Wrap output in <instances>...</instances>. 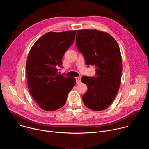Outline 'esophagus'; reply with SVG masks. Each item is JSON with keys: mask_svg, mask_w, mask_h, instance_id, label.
I'll use <instances>...</instances> for the list:
<instances>
[{"mask_svg": "<svg viewBox=\"0 0 149 149\" xmlns=\"http://www.w3.org/2000/svg\"><path fill=\"white\" fill-rule=\"evenodd\" d=\"M81 82V77H77L76 78V82L77 84H79Z\"/></svg>", "mask_w": 149, "mask_h": 149, "instance_id": "1", "label": "esophagus"}]
</instances>
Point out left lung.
Here are the masks:
<instances>
[{"instance_id":"left-lung-1","label":"left lung","mask_w":149,"mask_h":149,"mask_svg":"<svg viewBox=\"0 0 149 149\" xmlns=\"http://www.w3.org/2000/svg\"><path fill=\"white\" fill-rule=\"evenodd\" d=\"M76 46L82 54L86 65L94 66L95 77L82 76L88 87L82 95L85 105L94 111L108 108L119 89L122 73L120 50L114 38L97 30H78Z\"/></svg>"}]
</instances>
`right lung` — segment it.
<instances>
[{
	"label": "right lung",
	"instance_id": "add662e5",
	"mask_svg": "<svg viewBox=\"0 0 149 149\" xmlns=\"http://www.w3.org/2000/svg\"><path fill=\"white\" fill-rule=\"evenodd\" d=\"M76 31L48 32L33 45L26 62V75L31 95L44 110L53 111L65 105L75 78L58 74L63 67L62 57L74 43Z\"/></svg>",
	"mask_w": 149,
	"mask_h": 149
}]
</instances>
